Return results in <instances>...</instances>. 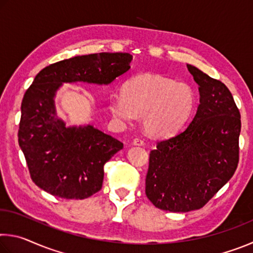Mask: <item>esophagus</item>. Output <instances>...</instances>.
Wrapping results in <instances>:
<instances>
[{"label": "esophagus", "mask_w": 253, "mask_h": 253, "mask_svg": "<svg viewBox=\"0 0 253 253\" xmlns=\"http://www.w3.org/2000/svg\"><path fill=\"white\" fill-rule=\"evenodd\" d=\"M132 144L136 145V146H143L145 143L142 138H135L134 140H132Z\"/></svg>", "instance_id": "esophagus-1"}]
</instances>
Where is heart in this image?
Masks as SVG:
<instances>
[{
    "label": "heart",
    "instance_id": "obj_1",
    "mask_svg": "<svg viewBox=\"0 0 253 253\" xmlns=\"http://www.w3.org/2000/svg\"><path fill=\"white\" fill-rule=\"evenodd\" d=\"M195 93L190 84L175 83L160 75L143 74L128 79L122 93L109 97L108 108L116 122L130 124L142 116L148 135H172L190 117Z\"/></svg>",
    "mask_w": 253,
    "mask_h": 253
}]
</instances>
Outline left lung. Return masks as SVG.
I'll list each match as a JSON object with an SVG mask.
<instances>
[{"mask_svg":"<svg viewBox=\"0 0 253 253\" xmlns=\"http://www.w3.org/2000/svg\"><path fill=\"white\" fill-rule=\"evenodd\" d=\"M187 69L199 84L195 116L178 134L161 140L149 154L145 193L169 212L199 210L233 176L239 162L240 111L220 80Z\"/></svg>","mask_w":253,"mask_h":253,"instance_id":"1","label":"left lung"}]
</instances>
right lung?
I'll return each instance as SVG.
<instances>
[{
	"label": "right lung",
	"mask_w": 253,
	"mask_h": 253,
	"mask_svg": "<svg viewBox=\"0 0 253 253\" xmlns=\"http://www.w3.org/2000/svg\"><path fill=\"white\" fill-rule=\"evenodd\" d=\"M129 53H93L42 69L24 93L19 145L32 181L61 199H87L104 181V166L124 145L92 125L67 126L54 98L63 84H109L130 69Z\"/></svg>",
	"instance_id": "add662e5"
}]
</instances>
